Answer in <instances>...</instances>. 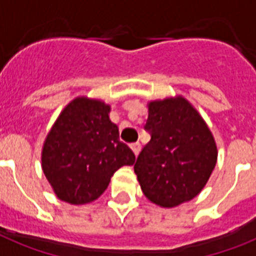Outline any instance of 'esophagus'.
<instances>
[{
  "mask_svg": "<svg viewBox=\"0 0 256 256\" xmlns=\"http://www.w3.org/2000/svg\"><path fill=\"white\" fill-rule=\"evenodd\" d=\"M130 148H132L133 153L137 156V154L140 153V150H141V144L140 142H133L132 145H130Z\"/></svg>",
  "mask_w": 256,
  "mask_h": 256,
  "instance_id": "esophagus-1",
  "label": "esophagus"
}]
</instances>
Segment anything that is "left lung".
I'll list each match as a JSON object with an SVG mask.
<instances>
[{
  "label": "left lung",
  "mask_w": 256,
  "mask_h": 256,
  "mask_svg": "<svg viewBox=\"0 0 256 256\" xmlns=\"http://www.w3.org/2000/svg\"><path fill=\"white\" fill-rule=\"evenodd\" d=\"M145 130L150 141L134 164L141 190L157 206L194 199L216 166L217 149L206 122L184 98L149 104Z\"/></svg>",
  "instance_id": "obj_1"
}]
</instances>
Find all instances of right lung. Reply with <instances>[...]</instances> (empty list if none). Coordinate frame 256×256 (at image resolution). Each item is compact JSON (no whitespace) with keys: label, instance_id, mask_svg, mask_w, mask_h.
I'll return each mask as SVG.
<instances>
[{"label":"right lung","instance_id":"1","mask_svg":"<svg viewBox=\"0 0 256 256\" xmlns=\"http://www.w3.org/2000/svg\"><path fill=\"white\" fill-rule=\"evenodd\" d=\"M108 112L103 102L77 98L48 133L42 166L58 199L70 204L98 199L115 171L136 161Z\"/></svg>","mask_w":256,"mask_h":256}]
</instances>
